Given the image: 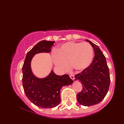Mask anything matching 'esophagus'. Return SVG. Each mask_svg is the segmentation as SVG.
Here are the masks:
<instances>
[{
	"label": "esophagus",
	"instance_id": "1",
	"mask_svg": "<svg viewBox=\"0 0 124 124\" xmlns=\"http://www.w3.org/2000/svg\"><path fill=\"white\" fill-rule=\"evenodd\" d=\"M70 77L71 79L74 80V79H75V76L73 75H70Z\"/></svg>",
	"mask_w": 124,
	"mask_h": 124
}]
</instances>
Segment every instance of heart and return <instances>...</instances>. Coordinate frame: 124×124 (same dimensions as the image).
Returning <instances> with one entry per match:
<instances>
[{"mask_svg": "<svg viewBox=\"0 0 124 124\" xmlns=\"http://www.w3.org/2000/svg\"><path fill=\"white\" fill-rule=\"evenodd\" d=\"M94 50L91 45L87 43L70 41L63 44L52 53L54 64L62 71L71 68L77 71L87 69L92 63Z\"/></svg>", "mask_w": 124, "mask_h": 124, "instance_id": "b5f03b06", "label": "heart"}]
</instances>
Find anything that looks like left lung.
Segmentation results:
<instances>
[{
	"label": "left lung",
	"instance_id": "1",
	"mask_svg": "<svg viewBox=\"0 0 124 124\" xmlns=\"http://www.w3.org/2000/svg\"><path fill=\"white\" fill-rule=\"evenodd\" d=\"M93 47L95 56L91 64L80 73L75 76V80H79L83 89L77 95L79 103L91 106L99 103L109 90L110 79L106 59L98 46L88 40Z\"/></svg>",
	"mask_w": 124,
	"mask_h": 124
}]
</instances>
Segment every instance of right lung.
Segmentation results:
<instances>
[{"label": "right lung", "mask_w": 124, "mask_h": 124, "mask_svg": "<svg viewBox=\"0 0 124 124\" xmlns=\"http://www.w3.org/2000/svg\"><path fill=\"white\" fill-rule=\"evenodd\" d=\"M55 41L42 40L37 44L26 55L22 67L23 89L28 99L36 106L41 108H52L61 101L60 92L63 86L72 84L73 81L68 75H56L51 70L43 78L33 74L31 62L33 56L40 53H49Z\"/></svg>", "instance_id": "1"}]
</instances>
